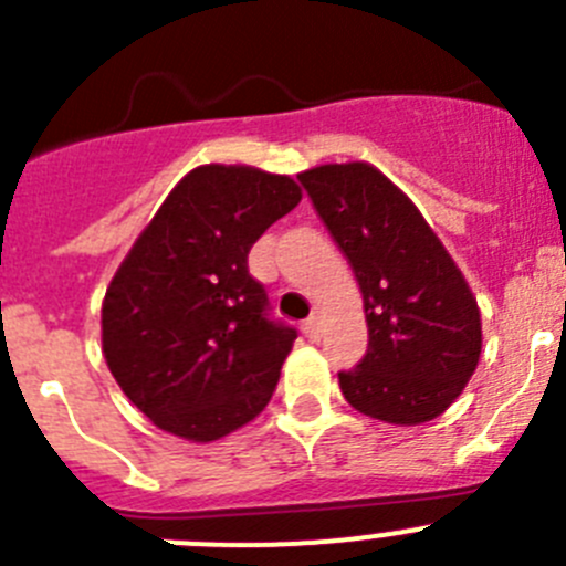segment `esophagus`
<instances>
[{"mask_svg":"<svg viewBox=\"0 0 566 566\" xmlns=\"http://www.w3.org/2000/svg\"><path fill=\"white\" fill-rule=\"evenodd\" d=\"M319 332H323V319H319L317 314H312V317L303 323V334H306L308 339H319Z\"/></svg>","mask_w":566,"mask_h":566,"instance_id":"1","label":"esophagus"}]
</instances>
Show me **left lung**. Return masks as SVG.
Instances as JSON below:
<instances>
[{"label":"left lung","instance_id":"1","mask_svg":"<svg viewBox=\"0 0 566 566\" xmlns=\"http://www.w3.org/2000/svg\"><path fill=\"white\" fill-rule=\"evenodd\" d=\"M297 178L363 292L368 352L339 371L343 397L382 422H431L462 394L482 352L462 272L379 169L326 164Z\"/></svg>","mask_w":566,"mask_h":566}]
</instances>
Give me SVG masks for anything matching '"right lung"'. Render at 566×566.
<instances>
[{
    "label": "right lung",
    "instance_id": "right-lung-1",
    "mask_svg": "<svg viewBox=\"0 0 566 566\" xmlns=\"http://www.w3.org/2000/svg\"><path fill=\"white\" fill-rule=\"evenodd\" d=\"M297 203L286 175L198 167L115 272L102 308L104 359L161 431L212 442L272 399L297 332L272 317L247 258Z\"/></svg>",
    "mask_w": 566,
    "mask_h": 566
}]
</instances>
